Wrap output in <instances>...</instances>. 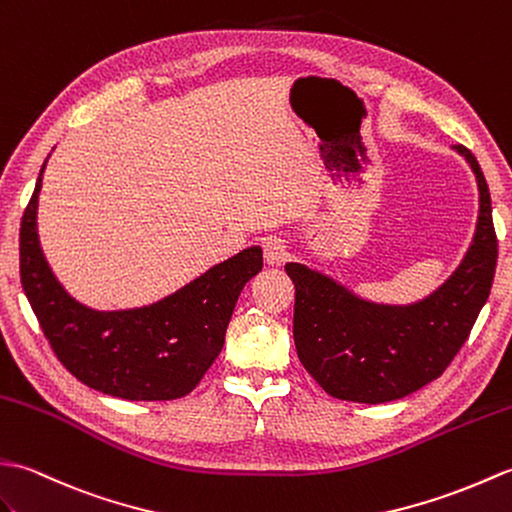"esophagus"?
Returning a JSON list of instances; mask_svg holds the SVG:
<instances>
[{
    "instance_id": "1",
    "label": "esophagus",
    "mask_w": 512,
    "mask_h": 512,
    "mask_svg": "<svg viewBox=\"0 0 512 512\" xmlns=\"http://www.w3.org/2000/svg\"><path fill=\"white\" fill-rule=\"evenodd\" d=\"M263 252H265V260H267L269 265H282L287 260V243H285V238H280V236L265 238Z\"/></svg>"
}]
</instances>
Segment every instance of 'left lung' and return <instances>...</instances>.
I'll return each instance as SVG.
<instances>
[{
	"instance_id": "1",
	"label": "left lung",
	"mask_w": 512,
	"mask_h": 512,
	"mask_svg": "<svg viewBox=\"0 0 512 512\" xmlns=\"http://www.w3.org/2000/svg\"><path fill=\"white\" fill-rule=\"evenodd\" d=\"M453 149L478 179V225L460 267L425 300L368 302L320 271L285 265L295 285V350L306 372L339 401L388 403L438 379L488 300L497 265L491 195L473 153L462 144Z\"/></svg>"
}]
</instances>
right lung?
<instances>
[{
	"mask_svg": "<svg viewBox=\"0 0 512 512\" xmlns=\"http://www.w3.org/2000/svg\"><path fill=\"white\" fill-rule=\"evenodd\" d=\"M43 170L45 164L21 219L19 274L54 355L78 381L118 399L173 401L190 394L219 357L238 295L263 269V249H243L155 304L94 311L61 287L41 252Z\"/></svg>",
	"mask_w": 512,
	"mask_h": 512,
	"instance_id": "add662e5",
	"label": "right lung"
}]
</instances>
